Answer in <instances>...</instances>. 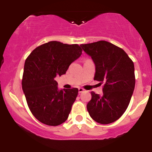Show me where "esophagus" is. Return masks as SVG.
I'll list each match as a JSON object with an SVG mask.
<instances>
[{
	"instance_id": "34e87169",
	"label": "esophagus",
	"mask_w": 152,
	"mask_h": 152,
	"mask_svg": "<svg viewBox=\"0 0 152 152\" xmlns=\"http://www.w3.org/2000/svg\"><path fill=\"white\" fill-rule=\"evenodd\" d=\"M84 89H83V88H78V92L79 93H82V92H84Z\"/></svg>"
}]
</instances>
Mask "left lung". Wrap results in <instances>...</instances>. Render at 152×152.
Listing matches in <instances>:
<instances>
[{"instance_id": "obj_1", "label": "left lung", "mask_w": 152, "mask_h": 152, "mask_svg": "<svg viewBox=\"0 0 152 152\" xmlns=\"http://www.w3.org/2000/svg\"><path fill=\"white\" fill-rule=\"evenodd\" d=\"M95 64L94 80L103 84V94L91 92L90 116L100 124L121 117L129 104L135 84L134 63L123 49L107 41L80 45Z\"/></svg>"}]
</instances>
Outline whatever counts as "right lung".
Segmentation results:
<instances>
[{"label":"right lung","mask_w":152,"mask_h":152,"mask_svg":"<svg viewBox=\"0 0 152 152\" xmlns=\"http://www.w3.org/2000/svg\"><path fill=\"white\" fill-rule=\"evenodd\" d=\"M81 54L77 44L51 41L36 48L26 59L23 91L31 113L39 122L56 126L67 120L78 89L59 90L55 77L66 73Z\"/></svg>","instance_id":"1"}]
</instances>
